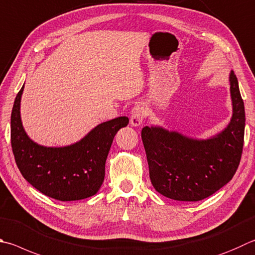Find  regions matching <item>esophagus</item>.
<instances>
[{"label":"esophagus","mask_w":255,"mask_h":255,"mask_svg":"<svg viewBox=\"0 0 255 255\" xmlns=\"http://www.w3.org/2000/svg\"><path fill=\"white\" fill-rule=\"evenodd\" d=\"M147 115V109L143 104H138L131 109L130 124L131 126H139Z\"/></svg>","instance_id":"esophagus-1"}]
</instances>
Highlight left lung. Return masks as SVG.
<instances>
[{
    "mask_svg": "<svg viewBox=\"0 0 255 255\" xmlns=\"http://www.w3.org/2000/svg\"><path fill=\"white\" fill-rule=\"evenodd\" d=\"M233 105L231 122L223 131L200 140L161 127H143L149 177L157 192L180 202H197L228 184L237 172L244 142L245 112L238 78L230 73Z\"/></svg>",
    "mask_w": 255,
    "mask_h": 255,
    "instance_id": "obj_1",
    "label": "left lung"
}]
</instances>
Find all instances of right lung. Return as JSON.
Returning <instances> with one entry per match:
<instances>
[{
	"label": "right lung",
	"instance_id": "obj_1",
	"mask_svg": "<svg viewBox=\"0 0 255 255\" xmlns=\"http://www.w3.org/2000/svg\"><path fill=\"white\" fill-rule=\"evenodd\" d=\"M23 86L11 114V145L17 168L32 186L54 200L90 197L99 191L114 137L129 119L118 117L98 125L80 141L66 147H44L32 141L22 126Z\"/></svg>",
	"mask_w": 255,
	"mask_h": 255
}]
</instances>
